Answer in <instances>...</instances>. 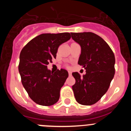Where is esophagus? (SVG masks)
Segmentation results:
<instances>
[{"label":"esophagus","mask_w":131,"mask_h":131,"mask_svg":"<svg viewBox=\"0 0 131 131\" xmlns=\"http://www.w3.org/2000/svg\"><path fill=\"white\" fill-rule=\"evenodd\" d=\"M68 73H69V75H71V71H68Z\"/></svg>","instance_id":"esophagus-1"}]
</instances>
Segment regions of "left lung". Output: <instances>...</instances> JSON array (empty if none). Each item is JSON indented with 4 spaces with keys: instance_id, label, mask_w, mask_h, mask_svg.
Returning <instances> with one entry per match:
<instances>
[{
    "instance_id": "left-lung-1",
    "label": "left lung",
    "mask_w": 131,
    "mask_h": 131,
    "mask_svg": "<svg viewBox=\"0 0 131 131\" xmlns=\"http://www.w3.org/2000/svg\"><path fill=\"white\" fill-rule=\"evenodd\" d=\"M71 37L81 48L78 64L86 74L72 73L75 83L72 86L79 104L90 106L96 103L108 90L115 74V56L107 42L91 32L71 33Z\"/></svg>"
}]
</instances>
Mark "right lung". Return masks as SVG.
Wrapping results in <instances>:
<instances>
[{
  "label": "right lung",
  "mask_w": 131,
  "mask_h": 131,
  "mask_svg": "<svg viewBox=\"0 0 131 131\" xmlns=\"http://www.w3.org/2000/svg\"><path fill=\"white\" fill-rule=\"evenodd\" d=\"M70 38L69 33H44L30 40L21 51L18 69L21 83L37 104L49 106L58 101L68 72L63 69L52 72L47 65L56 58L60 45Z\"/></svg>",
  "instance_id": "1"
}]
</instances>
